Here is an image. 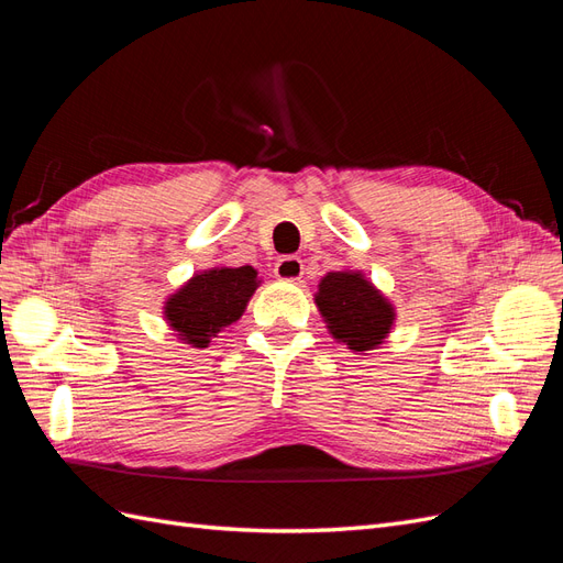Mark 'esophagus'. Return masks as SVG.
<instances>
[{
    "mask_svg": "<svg viewBox=\"0 0 563 563\" xmlns=\"http://www.w3.org/2000/svg\"><path fill=\"white\" fill-rule=\"evenodd\" d=\"M302 269L305 265L300 258H296V255H284L275 265V275L286 282H298L302 277Z\"/></svg>",
    "mask_w": 563,
    "mask_h": 563,
    "instance_id": "obj_1",
    "label": "esophagus"
}]
</instances>
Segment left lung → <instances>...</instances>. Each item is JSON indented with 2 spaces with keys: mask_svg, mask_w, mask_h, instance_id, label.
Segmentation results:
<instances>
[{
  "mask_svg": "<svg viewBox=\"0 0 563 563\" xmlns=\"http://www.w3.org/2000/svg\"><path fill=\"white\" fill-rule=\"evenodd\" d=\"M317 305L331 333L356 352L380 345L395 319L387 300L356 272H331L323 277Z\"/></svg>",
  "mask_w": 563,
  "mask_h": 563,
  "instance_id": "1",
  "label": "left lung"
}]
</instances>
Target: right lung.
I'll list each match as a JSON object with an SVG mask.
<instances>
[{
	"label": "right lung",
	"mask_w": 563,
	"mask_h": 563,
	"mask_svg": "<svg viewBox=\"0 0 563 563\" xmlns=\"http://www.w3.org/2000/svg\"><path fill=\"white\" fill-rule=\"evenodd\" d=\"M255 286V269L249 265L209 269L166 302V319L187 343L207 347L216 333L242 317Z\"/></svg>",
	"instance_id": "1"
}]
</instances>
